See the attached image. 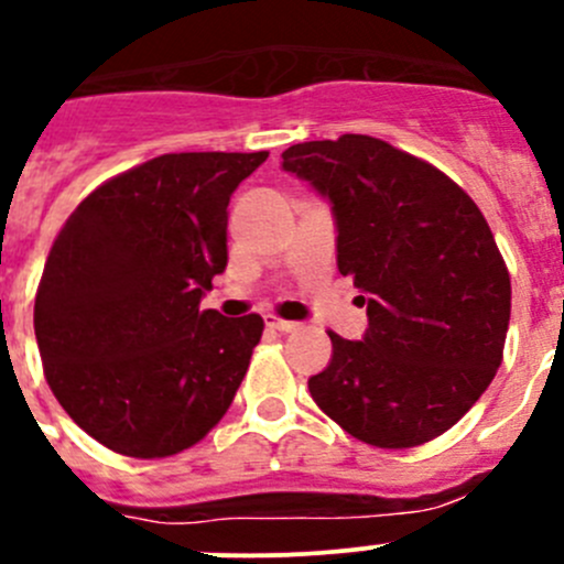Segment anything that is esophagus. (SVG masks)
<instances>
[{
    "label": "esophagus",
    "mask_w": 564,
    "mask_h": 564,
    "mask_svg": "<svg viewBox=\"0 0 564 564\" xmlns=\"http://www.w3.org/2000/svg\"><path fill=\"white\" fill-rule=\"evenodd\" d=\"M264 322H267V327H272V330H278V333H294L300 327V322L281 319V316H275V314L264 316Z\"/></svg>",
    "instance_id": "esophagus-1"
}]
</instances>
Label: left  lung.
<instances>
[{"mask_svg": "<svg viewBox=\"0 0 564 564\" xmlns=\"http://www.w3.org/2000/svg\"><path fill=\"white\" fill-rule=\"evenodd\" d=\"M283 171L330 198L338 272L369 316L364 341L327 333L311 397L369 446L438 438L505 358L512 289L488 220L446 173L369 134L292 145Z\"/></svg>", "mask_w": 564, "mask_h": 564, "instance_id": "8db88e82", "label": "left lung"}]
</instances>
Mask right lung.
Instances as JSON below:
<instances>
[{"label": "right lung", "mask_w": 564, "mask_h": 564, "mask_svg": "<svg viewBox=\"0 0 564 564\" xmlns=\"http://www.w3.org/2000/svg\"><path fill=\"white\" fill-rule=\"evenodd\" d=\"M267 151L162 154L93 189L35 294L43 375L90 438L154 460L206 438L261 341L259 314L200 311L228 264V200Z\"/></svg>", "instance_id": "right-lung-1"}]
</instances>
